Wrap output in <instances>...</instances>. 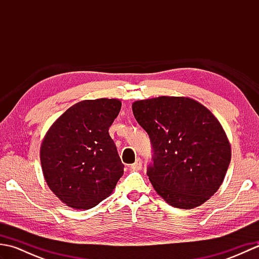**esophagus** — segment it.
<instances>
[{
    "mask_svg": "<svg viewBox=\"0 0 259 259\" xmlns=\"http://www.w3.org/2000/svg\"><path fill=\"white\" fill-rule=\"evenodd\" d=\"M130 168L134 169V170H140V169L142 168V161H141V159H140V158L136 159V161H135L133 164H131Z\"/></svg>",
    "mask_w": 259,
    "mask_h": 259,
    "instance_id": "obj_1",
    "label": "esophagus"
}]
</instances>
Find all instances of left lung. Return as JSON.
<instances>
[{
  "label": "left lung",
  "instance_id": "obj_1",
  "mask_svg": "<svg viewBox=\"0 0 259 259\" xmlns=\"http://www.w3.org/2000/svg\"><path fill=\"white\" fill-rule=\"evenodd\" d=\"M134 115L150 138L147 168L153 188L169 205H202L219 187L232 158L219 121L202 104L184 97L136 101Z\"/></svg>",
  "mask_w": 259,
  "mask_h": 259
}]
</instances>
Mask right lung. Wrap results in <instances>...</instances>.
<instances>
[{"label":"right lung","mask_w":259,"mask_h":259,"mask_svg":"<svg viewBox=\"0 0 259 259\" xmlns=\"http://www.w3.org/2000/svg\"><path fill=\"white\" fill-rule=\"evenodd\" d=\"M120 109L117 99L81 101L48 131L40 152L43 175L67 206L96 207L111 194L123 175L124 166L109 135Z\"/></svg>","instance_id":"obj_1"}]
</instances>
